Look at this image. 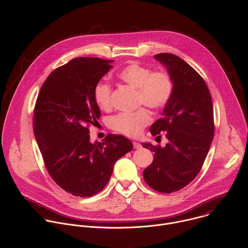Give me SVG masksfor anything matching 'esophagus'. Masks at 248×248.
<instances>
[{
    "instance_id": "esophagus-1",
    "label": "esophagus",
    "mask_w": 248,
    "mask_h": 248,
    "mask_svg": "<svg viewBox=\"0 0 248 248\" xmlns=\"http://www.w3.org/2000/svg\"><path fill=\"white\" fill-rule=\"evenodd\" d=\"M132 144H133V147H134L135 149H139V148H141V144H139L138 142H136V141H134V142H133Z\"/></svg>"
}]
</instances>
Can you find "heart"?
<instances>
[{
    "mask_svg": "<svg viewBox=\"0 0 248 248\" xmlns=\"http://www.w3.org/2000/svg\"><path fill=\"white\" fill-rule=\"evenodd\" d=\"M118 78L137 89V103L144 104L153 110H161L170 102L173 92V80L165 69H152L137 62H132L118 72ZM112 88L105 81L98 82L93 90V99L98 108L109 111L112 107ZM151 122V115L145 108L133 113H120L108 120L113 130L129 137H135Z\"/></svg>",
    "mask_w": 248,
    "mask_h": 248,
    "instance_id": "obj_1",
    "label": "heart"
}]
</instances>
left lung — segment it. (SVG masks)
Returning a JSON list of instances; mask_svg holds the SVG:
<instances>
[{
  "instance_id": "left-lung-1",
  "label": "left lung",
  "mask_w": 248,
  "mask_h": 248,
  "mask_svg": "<svg viewBox=\"0 0 248 248\" xmlns=\"http://www.w3.org/2000/svg\"><path fill=\"white\" fill-rule=\"evenodd\" d=\"M173 80V92L162 118L150 127L152 135L167 131L165 147L143 143L154 152L152 164L143 170L145 183L162 193L178 191L200 171L214 136L213 103L200 75L180 57L157 54Z\"/></svg>"
}]
</instances>
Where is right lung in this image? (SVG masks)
Instances as JSON below:
<instances>
[{"instance_id":"1","label":"right lung","mask_w":248,"mask_h":248,"mask_svg":"<svg viewBox=\"0 0 248 248\" xmlns=\"http://www.w3.org/2000/svg\"><path fill=\"white\" fill-rule=\"evenodd\" d=\"M113 62L85 57L69 61L50 74L35 104L33 130L45 167L53 181L75 196L101 191L115 163L133 148L120 134L90 142L89 125L101 115L93 90Z\"/></svg>"}]
</instances>
